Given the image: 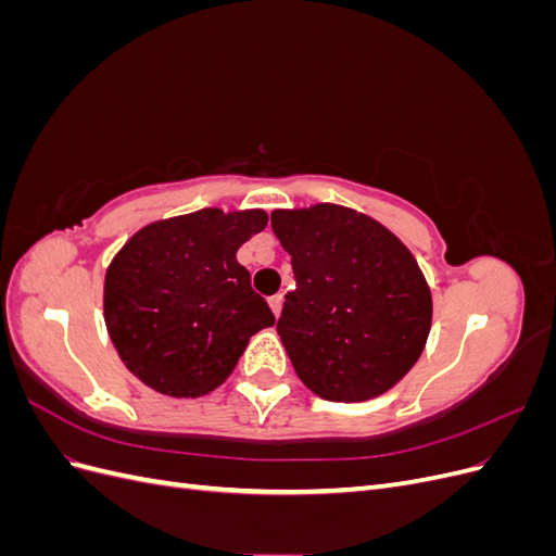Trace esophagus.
Masks as SVG:
<instances>
[{
    "label": "esophagus",
    "mask_w": 556,
    "mask_h": 556,
    "mask_svg": "<svg viewBox=\"0 0 556 556\" xmlns=\"http://www.w3.org/2000/svg\"><path fill=\"white\" fill-rule=\"evenodd\" d=\"M268 306H271L274 315L278 317V315H280V311H282V294L278 292V294H274V296H268Z\"/></svg>",
    "instance_id": "34e87169"
}]
</instances>
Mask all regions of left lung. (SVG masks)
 Returning <instances> with one entry per match:
<instances>
[{"instance_id":"8db88e82","label":"left lung","mask_w":556,"mask_h":556,"mask_svg":"<svg viewBox=\"0 0 556 556\" xmlns=\"http://www.w3.org/2000/svg\"><path fill=\"white\" fill-rule=\"evenodd\" d=\"M271 227L292 255L280 341L296 376L327 401L384 394L422 355L431 290L413 252L355 208H278Z\"/></svg>"}]
</instances>
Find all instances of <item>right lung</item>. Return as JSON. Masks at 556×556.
Returning <instances> with one entry per match:
<instances>
[{
  "label": "right lung",
  "instance_id": "right-lung-1",
  "mask_svg": "<svg viewBox=\"0 0 556 556\" xmlns=\"http://www.w3.org/2000/svg\"><path fill=\"white\" fill-rule=\"evenodd\" d=\"M266 223L262 208H201L150 223L117 250L104 278V323L143 384L204 396L229 378L250 336L274 327L237 260Z\"/></svg>",
  "mask_w": 556,
  "mask_h": 556
}]
</instances>
